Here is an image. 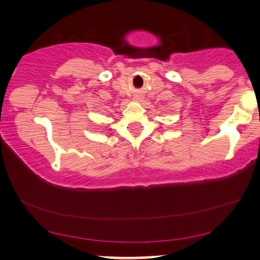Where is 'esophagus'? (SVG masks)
Returning a JSON list of instances; mask_svg holds the SVG:
<instances>
[{
	"label": "esophagus",
	"mask_w": 260,
	"mask_h": 260,
	"mask_svg": "<svg viewBox=\"0 0 260 260\" xmlns=\"http://www.w3.org/2000/svg\"><path fill=\"white\" fill-rule=\"evenodd\" d=\"M135 99H137V101H138V99H141L140 97H135Z\"/></svg>",
	"instance_id": "esophagus-1"
}]
</instances>
